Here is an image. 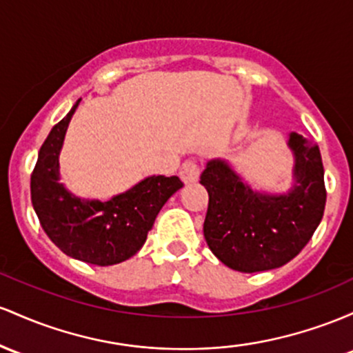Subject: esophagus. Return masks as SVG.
Segmentation results:
<instances>
[{
    "label": "esophagus",
    "mask_w": 353,
    "mask_h": 353,
    "mask_svg": "<svg viewBox=\"0 0 353 353\" xmlns=\"http://www.w3.org/2000/svg\"><path fill=\"white\" fill-rule=\"evenodd\" d=\"M180 178L185 183H195V181H198V178H200V165L192 160L185 161L180 166Z\"/></svg>",
    "instance_id": "1"
}]
</instances>
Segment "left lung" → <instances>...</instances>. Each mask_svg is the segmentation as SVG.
I'll list each match as a JSON object with an SVG mask.
<instances>
[{"label":"left lung","mask_w":353,"mask_h":353,"mask_svg":"<svg viewBox=\"0 0 353 353\" xmlns=\"http://www.w3.org/2000/svg\"><path fill=\"white\" fill-rule=\"evenodd\" d=\"M295 155V185L287 195H260L245 187L225 161L213 160L200 176L208 192L203 235L216 259L253 273L290 262L303 250L327 201L319 146L299 133L288 140Z\"/></svg>","instance_id":"obj_1"}]
</instances>
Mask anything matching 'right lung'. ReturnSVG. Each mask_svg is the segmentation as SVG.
Listing matches in <instances>:
<instances>
[{"instance_id": "1", "label": "right lung", "mask_w": 353, "mask_h": 353, "mask_svg": "<svg viewBox=\"0 0 353 353\" xmlns=\"http://www.w3.org/2000/svg\"><path fill=\"white\" fill-rule=\"evenodd\" d=\"M80 100L41 145L31 173V203L50 240L81 262L114 265L143 247L161 207L183 187L178 176H150L108 201H83L58 183V155Z\"/></svg>"}]
</instances>
